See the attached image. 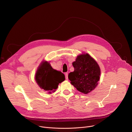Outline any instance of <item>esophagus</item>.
Here are the masks:
<instances>
[{"label": "esophagus", "mask_w": 132, "mask_h": 132, "mask_svg": "<svg viewBox=\"0 0 132 132\" xmlns=\"http://www.w3.org/2000/svg\"><path fill=\"white\" fill-rule=\"evenodd\" d=\"M65 78L66 79H68V72H66L65 73Z\"/></svg>", "instance_id": "obj_1"}]
</instances>
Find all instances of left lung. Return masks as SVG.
<instances>
[{
    "label": "left lung",
    "instance_id": "8db88e82",
    "mask_svg": "<svg viewBox=\"0 0 132 132\" xmlns=\"http://www.w3.org/2000/svg\"><path fill=\"white\" fill-rule=\"evenodd\" d=\"M74 71L68 75L70 83L79 91L87 94L98 84L101 73L97 62L88 54L78 55L72 63Z\"/></svg>",
    "mask_w": 132,
    "mask_h": 132
}]
</instances>
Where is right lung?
Masks as SVG:
<instances>
[{
    "label": "right lung",
    "instance_id": "1",
    "mask_svg": "<svg viewBox=\"0 0 132 132\" xmlns=\"http://www.w3.org/2000/svg\"><path fill=\"white\" fill-rule=\"evenodd\" d=\"M35 81L39 86L48 93L55 92L58 85L65 80V75L60 71L54 69L46 61L42 62L35 73Z\"/></svg>",
    "mask_w": 132,
    "mask_h": 132
}]
</instances>
